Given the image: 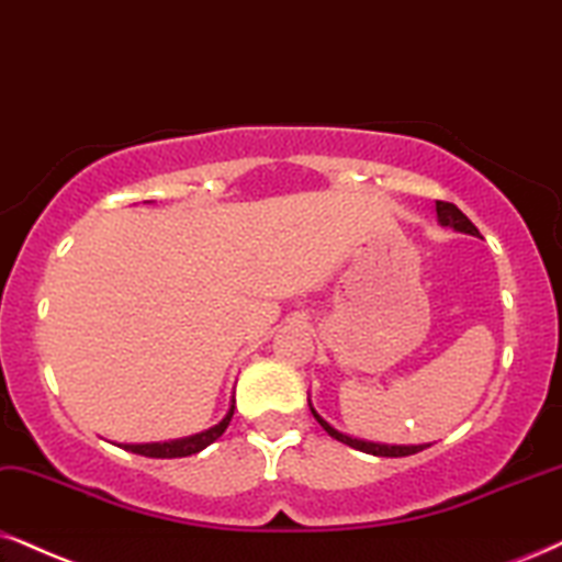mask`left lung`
Wrapping results in <instances>:
<instances>
[{"label": "left lung", "mask_w": 562, "mask_h": 562, "mask_svg": "<svg viewBox=\"0 0 562 562\" xmlns=\"http://www.w3.org/2000/svg\"><path fill=\"white\" fill-rule=\"evenodd\" d=\"M436 212H438L440 225H451V228L459 231V233H470V236H480V231L474 228L472 220L467 217L464 212L457 207V204L436 202ZM311 412H314V409H311ZM314 417L318 420V425H322V428L329 432L331 438L342 440V443L352 446V449H358V451H363V453H373V457H409V453H417V451L428 449V446H386V443H371V440H358V438L345 436V432L334 430L329 423L322 420V417L316 415V412H314Z\"/></svg>", "instance_id": "obj_1"}]
</instances>
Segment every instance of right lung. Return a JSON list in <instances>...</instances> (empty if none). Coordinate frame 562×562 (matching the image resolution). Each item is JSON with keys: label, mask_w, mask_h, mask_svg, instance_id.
Instances as JSON below:
<instances>
[{"label": "right lung", "mask_w": 562, "mask_h": 562, "mask_svg": "<svg viewBox=\"0 0 562 562\" xmlns=\"http://www.w3.org/2000/svg\"><path fill=\"white\" fill-rule=\"evenodd\" d=\"M231 417H233V404L228 409V415L220 420L215 428L204 430V432H196V436H189V438H179V440H166V443H126L124 449L132 451V453H139V457H150V459H179V457H191V453H199L202 449H207L210 443H215V440L223 436L225 428L231 425Z\"/></svg>", "instance_id": "obj_1"}]
</instances>
